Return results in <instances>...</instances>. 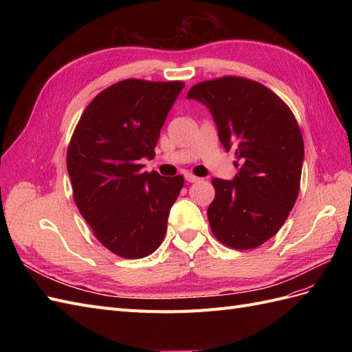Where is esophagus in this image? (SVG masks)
Returning a JSON list of instances; mask_svg holds the SVG:
<instances>
[{"mask_svg": "<svg viewBox=\"0 0 352 352\" xmlns=\"http://www.w3.org/2000/svg\"><path fill=\"white\" fill-rule=\"evenodd\" d=\"M185 179H186V182H190V184H194V182H198V180H201L199 177H197V176L192 175V173H186V175H185Z\"/></svg>", "mask_w": 352, "mask_h": 352, "instance_id": "esophagus-1", "label": "esophagus"}]
</instances>
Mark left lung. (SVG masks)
Listing matches in <instances>:
<instances>
[{
	"mask_svg": "<svg viewBox=\"0 0 352 352\" xmlns=\"http://www.w3.org/2000/svg\"><path fill=\"white\" fill-rule=\"evenodd\" d=\"M186 98L207 105L220 142L236 157L235 179L211 180L212 235L233 250L257 248L278 233L300 194L304 141L295 116L267 87L239 76L199 82Z\"/></svg>",
	"mask_w": 352,
	"mask_h": 352,
	"instance_id": "8db88e82",
	"label": "left lung"
}]
</instances>
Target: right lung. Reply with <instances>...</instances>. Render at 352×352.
<instances>
[{
    "instance_id": "1",
    "label": "right lung",
    "mask_w": 352,
    "mask_h": 352,
    "mask_svg": "<svg viewBox=\"0 0 352 352\" xmlns=\"http://www.w3.org/2000/svg\"><path fill=\"white\" fill-rule=\"evenodd\" d=\"M185 83L124 79L95 97L67 148L73 199L95 238L122 258H144L162 245L184 176L144 172Z\"/></svg>"
}]
</instances>
